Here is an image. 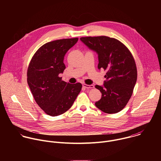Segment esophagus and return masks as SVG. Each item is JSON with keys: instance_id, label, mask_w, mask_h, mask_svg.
Returning a JSON list of instances; mask_svg holds the SVG:
<instances>
[{"instance_id": "esophagus-1", "label": "esophagus", "mask_w": 161, "mask_h": 161, "mask_svg": "<svg viewBox=\"0 0 161 161\" xmlns=\"http://www.w3.org/2000/svg\"><path fill=\"white\" fill-rule=\"evenodd\" d=\"M83 86L86 88H94V86L93 85H86V84H83Z\"/></svg>"}]
</instances>
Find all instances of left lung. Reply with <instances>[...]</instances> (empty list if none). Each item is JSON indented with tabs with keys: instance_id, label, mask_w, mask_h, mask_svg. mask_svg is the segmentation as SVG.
Listing matches in <instances>:
<instances>
[{
	"instance_id": "1",
	"label": "left lung",
	"mask_w": 161,
	"mask_h": 161,
	"mask_svg": "<svg viewBox=\"0 0 161 161\" xmlns=\"http://www.w3.org/2000/svg\"><path fill=\"white\" fill-rule=\"evenodd\" d=\"M80 40L98 54V69L106 71L104 86L96 85L102 93L95 104L102 111L117 113L129 102L137 80L134 57L125 46L117 39L108 36L83 37Z\"/></svg>"
}]
</instances>
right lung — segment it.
<instances>
[{"mask_svg": "<svg viewBox=\"0 0 161 161\" xmlns=\"http://www.w3.org/2000/svg\"><path fill=\"white\" fill-rule=\"evenodd\" d=\"M78 37L62 39L43 44L32 57L27 69V83L38 106L56 117L72 106L80 92V83L70 84L59 76L65 69L64 58Z\"/></svg>", "mask_w": 161, "mask_h": 161, "instance_id": "add662e5", "label": "right lung"}]
</instances>
